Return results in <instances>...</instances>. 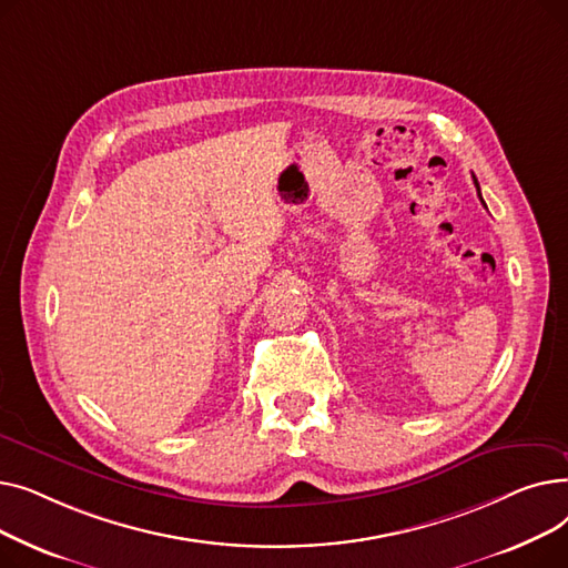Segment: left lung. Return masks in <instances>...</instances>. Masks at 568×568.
Here are the masks:
<instances>
[{
	"label": "left lung",
	"mask_w": 568,
	"mask_h": 568,
	"mask_svg": "<svg viewBox=\"0 0 568 568\" xmlns=\"http://www.w3.org/2000/svg\"><path fill=\"white\" fill-rule=\"evenodd\" d=\"M474 186H476V193H479V197H481V189H479V182H476V176H474ZM481 202H484V197H481ZM486 204V202H484Z\"/></svg>",
	"instance_id": "1"
}]
</instances>
